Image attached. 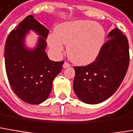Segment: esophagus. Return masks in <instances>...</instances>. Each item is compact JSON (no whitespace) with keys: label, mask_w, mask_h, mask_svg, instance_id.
Masks as SVG:
<instances>
[{"label":"esophagus","mask_w":133,"mask_h":133,"mask_svg":"<svg viewBox=\"0 0 133 133\" xmlns=\"http://www.w3.org/2000/svg\"><path fill=\"white\" fill-rule=\"evenodd\" d=\"M71 66V65L69 63H68L67 62H65L64 64H63V68H68V67Z\"/></svg>","instance_id":"34e87169"}]
</instances>
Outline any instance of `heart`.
<instances>
[{"label":"heart","mask_w":133,"mask_h":133,"mask_svg":"<svg viewBox=\"0 0 133 133\" xmlns=\"http://www.w3.org/2000/svg\"><path fill=\"white\" fill-rule=\"evenodd\" d=\"M105 38L102 26L88 20H75L59 24L48 37V44L56 55L67 46L69 58L75 64L85 65L93 62L100 52Z\"/></svg>","instance_id":"heart-1"}]
</instances>
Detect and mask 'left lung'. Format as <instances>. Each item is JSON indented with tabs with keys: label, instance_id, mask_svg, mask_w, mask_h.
Returning <instances> with one entry per match:
<instances>
[{
	"label": "left lung",
	"instance_id": "1",
	"mask_svg": "<svg viewBox=\"0 0 133 133\" xmlns=\"http://www.w3.org/2000/svg\"><path fill=\"white\" fill-rule=\"evenodd\" d=\"M95 61L86 66L74 67V91L79 99L97 104L110 97L127 74L129 63L127 36L117 28L108 34Z\"/></svg>",
	"mask_w": 133,
	"mask_h": 133
}]
</instances>
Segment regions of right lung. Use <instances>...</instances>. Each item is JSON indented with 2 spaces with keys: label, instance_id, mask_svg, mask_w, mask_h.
Segmentation results:
<instances>
[{
  "label": "right lung",
  "instance_id": "1",
  "mask_svg": "<svg viewBox=\"0 0 133 133\" xmlns=\"http://www.w3.org/2000/svg\"><path fill=\"white\" fill-rule=\"evenodd\" d=\"M29 30L41 36L32 50H28L24 43ZM48 34L49 30L30 15L6 38L4 60L7 78L17 96L30 104H39L48 98L53 80L64 64L49 60L45 51Z\"/></svg>",
  "mask_w": 133,
  "mask_h": 133
}]
</instances>
